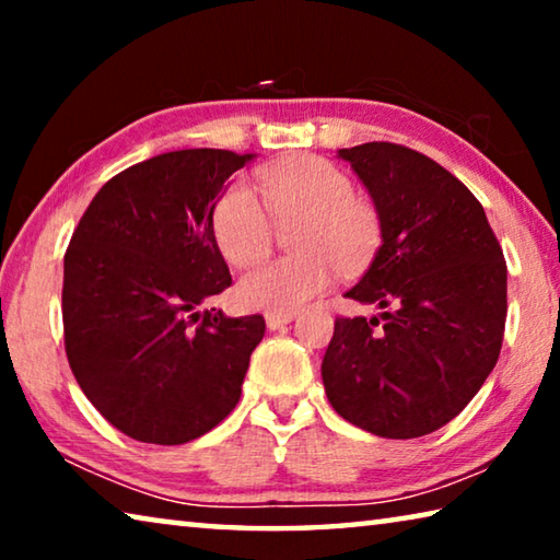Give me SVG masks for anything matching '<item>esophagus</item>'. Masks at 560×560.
<instances>
[{
  "label": "esophagus",
  "mask_w": 560,
  "mask_h": 560,
  "mask_svg": "<svg viewBox=\"0 0 560 560\" xmlns=\"http://www.w3.org/2000/svg\"><path fill=\"white\" fill-rule=\"evenodd\" d=\"M264 318H267V326L269 328H281V326L291 324V320L296 318V314H293V311H289V314H267Z\"/></svg>",
  "instance_id": "esophagus-1"
}]
</instances>
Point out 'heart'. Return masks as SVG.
<instances>
[{
	"label": "heart",
	"instance_id": "obj_1",
	"mask_svg": "<svg viewBox=\"0 0 560 560\" xmlns=\"http://www.w3.org/2000/svg\"><path fill=\"white\" fill-rule=\"evenodd\" d=\"M261 195L236 179L212 210L217 249L232 267H252L273 244L279 224H293L299 257L271 259L242 277L236 296L249 308L289 314L328 289L340 271L363 269L381 246L383 224L375 207L355 195L346 170L324 158H291L261 167Z\"/></svg>",
	"mask_w": 560,
	"mask_h": 560
}]
</instances>
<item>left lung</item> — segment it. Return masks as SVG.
<instances>
[{"instance_id": "8db88e82", "label": "left lung", "mask_w": 560, "mask_h": 560, "mask_svg": "<svg viewBox=\"0 0 560 560\" xmlns=\"http://www.w3.org/2000/svg\"><path fill=\"white\" fill-rule=\"evenodd\" d=\"M338 158L363 179L383 224L371 269L346 296L385 311L336 318L320 365L328 402L377 438H422L454 420L494 371L504 252L485 207L432 158L395 143Z\"/></svg>"}]
</instances>
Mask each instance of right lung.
<instances>
[{"instance_id":"add662e5","label":"right lung","mask_w":560,"mask_h":560,"mask_svg":"<svg viewBox=\"0 0 560 560\" xmlns=\"http://www.w3.org/2000/svg\"><path fill=\"white\" fill-rule=\"evenodd\" d=\"M252 155L195 148L122 170L93 197L63 257V346L113 428L185 444L240 402L261 316L200 311L232 287L212 210Z\"/></svg>"}]
</instances>
